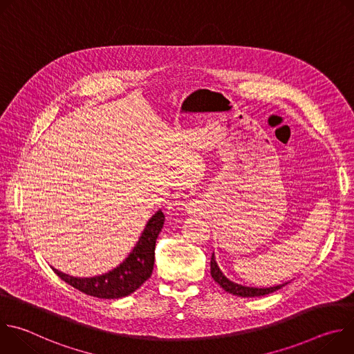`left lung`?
Listing matches in <instances>:
<instances>
[{
    "instance_id": "obj_1",
    "label": "left lung",
    "mask_w": 354,
    "mask_h": 354,
    "mask_svg": "<svg viewBox=\"0 0 354 354\" xmlns=\"http://www.w3.org/2000/svg\"><path fill=\"white\" fill-rule=\"evenodd\" d=\"M210 273H212V277L214 279V281L220 284V287H223L227 292L238 295V297H261V295H266V294H270V292H273L276 290H280L281 287H284L287 284V283H284V284H279V286L269 287V288H257V287H246V286L236 284V283L228 280L223 274V272L217 266L214 254L212 255V261H210Z\"/></svg>"
}]
</instances>
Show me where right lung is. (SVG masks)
<instances>
[{
    "label": "right lung",
    "instance_id": "1",
    "mask_svg": "<svg viewBox=\"0 0 354 354\" xmlns=\"http://www.w3.org/2000/svg\"><path fill=\"white\" fill-rule=\"evenodd\" d=\"M165 216L158 210L151 217L130 255L113 270L95 277H73L53 269L55 273L67 284L81 292L97 298L113 299L134 292L145 280L149 279L156 261V241L164 225Z\"/></svg>",
    "mask_w": 354,
    "mask_h": 354
}]
</instances>
